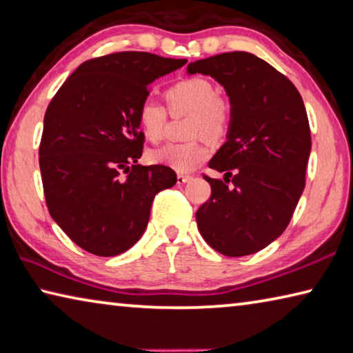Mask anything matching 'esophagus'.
<instances>
[{"label":"esophagus","mask_w":353,"mask_h":353,"mask_svg":"<svg viewBox=\"0 0 353 353\" xmlns=\"http://www.w3.org/2000/svg\"><path fill=\"white\" fill-rule=\"evenodd\" d=\"M190 180H192V176H189V175H178V176H176V183H178V184H186V183H189Z\"/></svg>","instance_id":"34e87169"}]
</instances>
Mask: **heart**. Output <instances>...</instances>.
<instances>
[{
  "mask_svg": "<svg viewBox=\"0 0 353 353\" xmlns=\"http://www.w3.org/2000/svg\"><path fill=\"white\" fill-rule=\"evenodd\" d=\"M167 103L172 113H188L189 134L206 136L209 139H219L226 133L230 125V105L215 94L214 85L203 77L184 79L170 86L165 92ZM165 108L158 102L145 99L136 111L138 125L145 138L158 142L163 138L165 125ZM209 157V147L200 139L184 144H164L153 150L148 158L152 163L169 167L176 172H190L195 165Z\"/></svg>",
  "mask_w": 353,
  "mask_h": 353,
  "instance_id": "1",
  "label": "heart"
}]
</instances>
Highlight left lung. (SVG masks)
I'll return each mask as SVG.
<instances>
[{"mask_svg": "<svg viewBox=\"0 0 353 353\" xmlns=\"http://www.w3.org/2000/svg\"><path fill=\"white\" fill-rule=\"evenodd\" d=\"M188 74L211 76L231 105L226 142L209 161L225 181L205 176L212 194L196 211V225L220 254H254L285 231L304 192L312 150L304 101L285 76L250 52L192 61Z\"/></svg>", "mask_w": 353, "mask_h": 353, "instance_id": "left-lung-1", "label": "left lung"}]
</instances>
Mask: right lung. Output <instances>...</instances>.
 I'll return each instance as SVG.
<instances>
[{"instance_id":"1","label":"right lung","mask_w":353,"mask_h":353,"mask_svg":"<svg viewBox=\"0 0 353 353\" xmlns=\"http://www.w3.org/2000/svg\"><path fill=\"white\" fill-rule=\"evenodd\" d=\"M183 65L184 59L148 52L103 55L80 65L49 103L39 153L46 205L91 254L113 257L132 248L154 195L176 183L169 167L136 164L144 144L136 111L154 80Z\"/></svg>"}]
</instances>
